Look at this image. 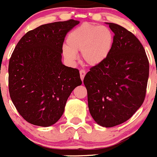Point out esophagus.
Masks as SVG:
<instances>
[{"instance_id": "esophagus-1", "label": "esophagus", "mask_w": 157, "mask_h": 157, "mask_svg": "<svg viewBox=\"0 0 157 157\" xmlns=\"http://www.w3.org/2000/svg\"><path fill=\"white\" fill-rule=\"evenodd\" d=\"M85 75H86V71H85L84 70H80V78H81L82 80H83V78H84Z\"/></svg>"}]
</instances>
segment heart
Listing matches in <instances>:
<instances>
[{"label": "heart", "mask_w": 157, "mask_h": 157, "mask_svg": "<svg viewBox=\"0 0 157 157\" xmlns=\"http://www.w3.org/2000/svg\"><path fill=\"white\" fill-rule=\"evenodd\" d=\"M114 42L112 32L104 26L83 23L73 30L67 39V46L62 53L71 62L77 59V52L89 65L95 66L103 62L112 51Z\"/></svg>", "instance_id": "obj_1"}]
</instances>
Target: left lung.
<instances>
[{
  "label": "left lung",
  "instance_id": "8db88e82",
  "mask_svg": "<svg viewBox=\"0 0 157 157\" xmlns=\"http://www.w3.org/2000/svg\"><path fill=\"white\" fill-rule=\"evenodd\" d=\"M112 51L106 59L91 67L83 83L90 115L99 125L111 128L129 119L144 101L149 61L143 45L133 33L112 23Z\"/></svg>",
  "mask_w": 157,
  "mask_h": 157
}]
</instances>
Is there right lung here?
<instances>
[{
    "instance_id": "1",
    "label": "right lung",
    "mask_w": 157,
    "mask_h": 157,
    "mask_svg": "<svg viewBox=\"0 0 157 157\" xmlns=\"http://www.w3.org/2000/svg\"><path fill=\"white\" fill-rule=\"evenodd\" d=\"M80 22L42 25L21 38L9 61V92L22 117L48 127L62 116L71 92L82 84L79 71L61 61L66 35Z\"/></svg>"
}]
</instances>
